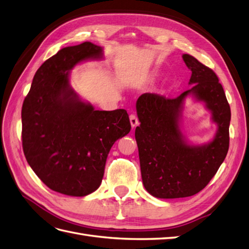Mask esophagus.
Segmentation results:
<instances>
[{
  "instance_id": "obj_1",
  "label": "esophagus",
  "mask_w": 249,
  "mask_h": 249,
  "mask_svg": "<svg viewBox=\"0 0 249 249\" xmlns=\"http://www.w3.org/2000/svg\"><path fill=\"white\" fill-rule=\"evenodd\" d=\"M130 123H131V125H132L133 129H134V127H136L138 125V124H139L137 116L135 115V114H131L130 115Z\"/></svg>"
}]
</instances>
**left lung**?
<instances>
[{"instance_id": "obj_1", "label": "left lung", "mask_w": 249, "mask_h": 249, "mask_svg": "<svg viewBox=\"0 0 249 249\" xmlns=\"http://www.w3.org/2000/svg\"><path fill=\"white\" fill-rule=\"evenodd\" d=\"M191 71L189 85L176 99L141 94L136 103L140 125L135 130L142 182L158 198L188 197L198 193L216 175L230 145L231 108L216 73L193 56L184 54ZM205 104L217 131L212 142L190 145L180 130L187 96Z\"/></svg>"}]
</instances>
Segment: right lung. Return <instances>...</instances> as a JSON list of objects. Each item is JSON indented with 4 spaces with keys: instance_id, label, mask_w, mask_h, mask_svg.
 <instances>
[{
    "instance_id": "obj_1",
    "label": "right lung",
    "mask_w": 249,
    "mask_h": 249,
    "mask_svg": "<svg viewBox=\"0 0 249 249\" xmlns=\"http://www.w3.org/2000/svg\"><path fill=\"white\" fill-rule=\"evenodd\" d=\"M89 41L66 47L37 70L21 108L22 149L50 189L85 196L100 187L112 145L131 131L125 110H95L70 83L71 71L103 58Z\"/></svg>"
}]
</instances>
